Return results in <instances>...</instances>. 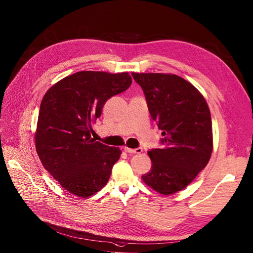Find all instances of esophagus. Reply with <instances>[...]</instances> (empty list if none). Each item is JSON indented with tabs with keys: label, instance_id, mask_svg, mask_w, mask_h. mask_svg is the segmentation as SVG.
Returning a JSON list of instances; mask_svg holds the SVG:
<instances>
[{
	"label": "esophagus",
	"instance_id": "esophagus-1",
	"mask_svg": "<svg viewBox=\"0 0 253 253\" xmlns=\"http://www.w3.org/2000/svg\"><path fill=\"white\" fill-rule=\"evenodd\" d=\"M125 151L127 152V153H131V154H135V153H141L143 151V148L142 147H139V148H136V149H131V148H127V147H125Z\"/></svg>",
	"mask_w": 253,
	"mask_h": 253
}]
</instances>
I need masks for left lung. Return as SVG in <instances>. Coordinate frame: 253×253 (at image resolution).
<instances>
[{"label": "left lung", "instance_id": "1", "mask_svg": "<svg viewBox=\"0 0 253 253\" xmlns=\"http://www.w3.org/2000/svg\"><path fill=\"white\" fill-rule=\"evenodd\" d=\"M152 120L162 130L160 148L149 154L152 168L143 181L161 194L186 188L206 167L212 152L210 108L203 96L174 74L135 73Z\"/></svg>", "mask_w": 253, "mask_h": 253}]
</instances>
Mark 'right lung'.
<instances>
[{"mask_svg":"<svg viewBox=\"0 0 253 253\" xmlns=\"http://www.w3.org/2000/svg\"><path fill=\"white\" fill-rule=\"evenodd\" d=\"M131 84L127 72L80 71L44 94L35 136L43 168L72 194L86 198L105 186L121 150L92 138L106 101Z\"/></svg>","mask_w":253,"mask_h":253,"instance_id":"obj_1","label":"right lung"}]
</instances>
